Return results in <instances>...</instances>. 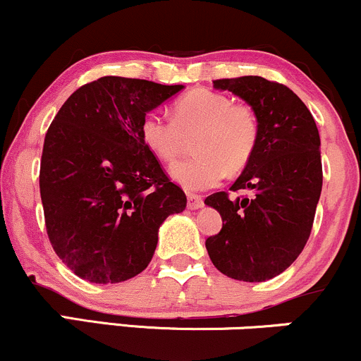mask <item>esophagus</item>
<instances>
[{
    "label": "esophagus",
    "instance_id": "34e87169",
    "mask_svg": "<svg viewBox=\"0 0 361 361\" xmlns=\"http://www.w3.org/2000/svg\"><path fill=\"white\" fill-rule=\"evenodd\" d=\"M202 207H204V198H202L200 195L188 193V209L197 210V209H202Z\"/></svg>",
    "mask_w": 361,
    "mask_h": 361
}]
</instances>
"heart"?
<instances>
[{
	"mask_svg": "<svg viewBox=\"0 0 361 361\" xmlns=\"http://www.w3.org/2000/svg\"><path fill=\"white\" fill-rule=\"evenodd\" d=\"M144 144L159 159L171 163L193 137L197 154L171 166L176 183L190 192L212 188L227 171L247 166L259 139V123L251 106L233 103L227 94L195 90L173 105V118L149 111L140 123Z\"/></svg>",
	"mask_w": 361,
	"mask_h": 361,
	"instance_id": "heart-1",
	"label": "heart"
}]
</instances>
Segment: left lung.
<instances>
[{
  "label": "left lung",
  "instance_id": "left-lung-1",
  "mask_svg": "<svg viewBox=\"0 0 361 361\" xmlns=\"http://www.w3.org/2000/svg\"><path fill=\"white\" fill-rule=\"evenodd\" d=\"M256 114L259 139L233 192L212 193L205 204L222 217L221 233L205 241L219 271L241 281H264L285 271L307 243L322 190L321 139L304 102L280 82L261 76L215 80Z\"/></svg>",
  "mask_w": 361,
  "mask_h": 361
}]
</instances>
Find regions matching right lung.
I'll list each match as a JSON object with an SVG mask.
<instances>
[{
    "instance_id": "right-lung-1",
    "label": "right lung",
    "mask_w": 361,
    "mask_h": 361,
    "mask_svg": "<svg viewBox=\"0 0 361 361\" xmlns=\"http://www.w3.org/2000/svg\"><path fill=\"white\" fill-rule=\"evenodd\" d=\"M183 88L103 76L74 91L54 117L40 198L49 241L80 279L118 283L139 275L161 224L185 210V192L140 135L147 111Z\"/></svg>"
}]
</instances>
